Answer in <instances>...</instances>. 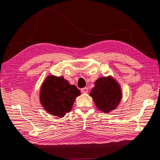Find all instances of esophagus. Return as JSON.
Returning <instances> with one entry per match:
<instances>
[{
    "label": "esophagus",
    "mask_w": 160,
    "mask_h": 160,
    "mask_svg": "<svg viewBox=\"0 0 160 160\" xmlns=\"http://www.w3.org/2000/svg\"><path fill=\"white\" fill-rule=\"evenodd\" d=\"M81 91L82 93H87L88 92V88H84L81 89Z\"/></svg>",
    "instance_id": "1"
}]
</instances>
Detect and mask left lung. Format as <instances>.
I'll list each match as a JSON object with an SVG mask.
<instances>
[{
    "label": "left lung",
    "mask_w": 160,
    "mask_h": 160,
    "mask_svg": "<svg viewBox=\"0 0 160 160\" xmlns=\"http://www.w3.org/2000/svg\"><path fill=\"white\" fill-rule=\"evenodd\" d=\"M90 92L97 108L108 113L118 108L122 99L120 85L112 76L99 77Z\"/></svg>",
    "instance_id": "left-lung-1"
}]
</instances>
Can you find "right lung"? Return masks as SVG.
Instances as JSON below:
<instances>
[{"label":"right lung","instance_id":"right-lung-1","mask_svg":"<svg viewBox=\"0 0 160 160\" xmlns=\"http://www.w3.org/2000/svg\"><path fill=\"white\" fill-rule=\"evenodd\" d=\"M80 91L63 77L49 75L40 90V102L48 113L62 118L71 111Z\"/></svg>","mask_w":160,"mask_h":160}]
</instances>
